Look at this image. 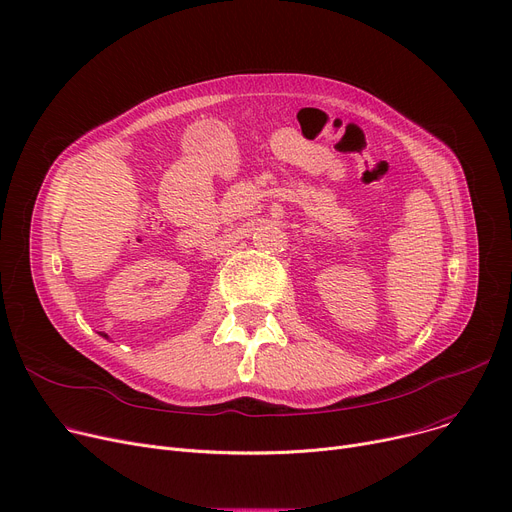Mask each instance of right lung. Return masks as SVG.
<instances>
[{
    "label": "right lung",
    "mask_w": 512,
    "mask_h": 512,
    "mask_svg": "<svg viewBox=\"0 0 512 512\" xmlns=\"http://www.w3.org/2000/svg\"><path fill=\"white\" fill-rule=\"evenodd\" d=\"M101 336H103V338H107V334H101Z\"/></svg>",
    "instance_id": "add662e5"
}]
</instances>
